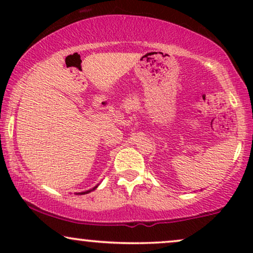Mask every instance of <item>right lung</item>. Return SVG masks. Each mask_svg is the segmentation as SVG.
<instances>
[{"instance_id": "1", "label": "right lung", "mask_w": 253, "mask_h": 253, "mask_svg": "<svg viewBox=\"0 0 253 253\" xmlns=\"http://www.w3.org/2000/svg\"><path fill=\"white\" fill-rule=\"evenodd\" d=\"M97 188V185L96 187H94L92 188V189H90V190H86V191H83V193H80V195H84V194H88V193H90V191H92V190H95Z\"/></svg>"}]
</instances>
